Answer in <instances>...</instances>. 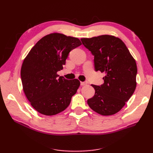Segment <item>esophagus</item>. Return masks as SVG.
Returning a JSON list of instances; mask_svg holds the SVG:
<instances>
[{"label": "esophagus", "instance_id": "34e87169", "mask_svg": "<svg viewBox=\"0 0 153 153\" xmlns=\"http://www.w3.org/2000/svg\"><path fill=\"white\" fill-rule=\"evenodd\" d=\"M80 85H81L82 86H84V85H87V83H86V82H80Z\"/></svg>", "mask_w": 153, "mask_h": 153}]
</instances>
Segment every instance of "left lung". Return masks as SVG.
Segmentation results:
<instances>
[{
    "mask_svg": "<svg viewBox=\"0 0 153 153\" xmlns=\"http://www.w3.org/2000/svg\"><path fill=\"white\" fill-rule=\"evenodd\" d=\"M81 41L94 56L95 71L105 73L102 85H91L94 88L95 94L87 100V103L100 115L116 114L136 89L135 60L123 41L114 36L101 35L82 38Z\"/></svg>",
    "mask_w": 153,
    "mask_h": 153,
    "instance_id": "8db88e82",
    "label": "left lung"
}]
</instances>
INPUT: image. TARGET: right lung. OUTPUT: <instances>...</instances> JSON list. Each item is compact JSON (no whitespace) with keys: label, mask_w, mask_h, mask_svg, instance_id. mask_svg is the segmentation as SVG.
Wrapping results in <instances>:
<instances>
[{"label":"right lung","mask_w":153,"mask_h":153,"mask_svg":"<svg viewBox=\"0 0 153 153\" xmlns=\"http://www.w3.org/2000/svg\"><path fill=\"white\" fill-rule=\"evenodd\" d=\"M81 45L76 38L52 33L39 40L25 58L21 68L23 89L39 113L54 115L70 104L80 82L57 73L63 69L69 52Z\"/></svg>","instance_id":"obj_1"}]
</instances>
